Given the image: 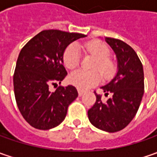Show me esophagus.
<instances>
[{
	"mask_svg": "<svg viewBox=\"0 0 157 157\" xmlns=\"http://www.w3.org/2000/svg\"><path fill=\"white\" fill-rule=\"evenodd\" d=\"M78 96H79V97L83 96V94H84V92L81 91V90H78Z\"/></svg>",
	"mask_w": 157,
	"mask_h": 157,
	"instance_id": "34e87169",
	"label": "esophagus"
}]
</instances>
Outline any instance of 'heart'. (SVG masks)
<instances>
[{
  "label": "heart",
  "instance_id": "b5f03b06",
  "mask_svg": "<svg viewBox=\"0 0 157 157\" xmlns=\"http://www.w3.org/2000/svg\"><path fill=\"white\" fill-rule=\"evenodd\" d=\"M84 52L90 53L96 57V63H94L93 69H98L103 78H108L114 73V64L108 59L110 57V50L108 46L101 42H90L86 44H78ZM76 44H71L66 48L63 56L64 66L68 69H74L79 63L80 53ZM70 84L79 90H86L93 87L100 81V75L96 71H86L83 70H76L69 75Z\"/></svg>",
  "mask_w": 157,
  "mask_h": 157
}]
</instances>
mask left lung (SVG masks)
Returning <instances> with one entry per match:
<instances>
[{
    "instance_id": "left-lung-1",
    "label": "left lung",
    "mask_w": 157,
    "mask_h": 157,
    "mask_svg": "<svg viewBox=\"0 0 157 157\" xmlns=\"http://www.w3.org/2000/svg\"><path fill=\"white\" fill-rule=\"evenodd\" d=\"M117 58V72L111 81L101 86L113 97L103 102L96 95V102L87 112L95 128L109 133L123 129L136 116L144 94V73L142 62L132 47L123 41L105 37Z\"/></svg>"
}]
</instances>
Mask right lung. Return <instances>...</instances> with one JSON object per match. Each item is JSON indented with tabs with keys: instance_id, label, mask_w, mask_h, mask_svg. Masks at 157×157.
Listing matches in <instances>:
<instances>
[{
	"instance_id": "add662e5",
	"label": "right lung",
	"mask_w": 157,
	"mask_h": 157,
	"mask_svg": "<svg viewBox=\"0 0 157 157\" xmlns=\"http://www.w3.org/2000/svg\"><path fill=\"white\" fill-rule=\"evenodd\" d=\"M85 36L57 29L43 30L21 49L13 78L15 97L21 115L35 128L48 130L58 126L77 99L78 94L72 86H58L54 93L49 86L61 83L67 74L63 62L66 48Z\"/></svg>"
}]
</instances>
